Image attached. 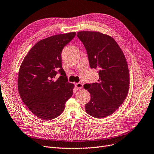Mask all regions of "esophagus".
<instances>
[{"mask_svg": "<svg viewBox=\"0 0 154 154\" xmlns=\"http://www.w3.org/2000/svg\"><path fill=\"white\" fill-rule=\"evenodd\" d=\"M75 87H76V88L77 89H82L83 88V85L81 83H77V84H75Z\"/></svg>", "mask_w": 154, "mask_h": 154, "instance_id": "34e87169", "label": "esophagus"}]
</instances>
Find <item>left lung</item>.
Returning <instances> with one entry per match:
<instances>
[{"instance_id":"1","label":"left lung","mask_w":154,"mask_h":154,"mask_svg":"<svg viewBox=\"0 0 154 154\" xmlns=\"http://www.w3.org/2000/svg\"><path fill=\"white\" fill-rule=\"evenodd\" d=\"M77 37L86 49L91 69L98 70L99 80L85 84L91 94L85 104L89 115L102 118L112 114L127 96L130 75L125 57L115 40L96 31H81Z\"/></svg>"}]
</instances>
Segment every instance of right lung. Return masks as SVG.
Returning a JSON list of instances; mask_svg holds the SVG:
<instances>
[{
	"label": "right lung",
	"instance_id": "right-lung-1",
	"mask_svg": "<svg viewBox=\"0 0 154 154\" xmlns=\"http://www.w3.org/2000/svg\"><path fill=\"white\" fill-rule=\"evenodd\" d=\"M75 35V32L57 35L38 42L20 66L17 84L20 96L39 118L51 120L58 117L73 94L74 85L68 82L62 68V51Z\"/></svg>",
	"mask_w": 154,
	"mask_h": 154
}]
</instances>
